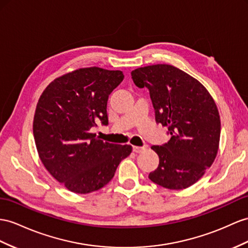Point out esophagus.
<instances>
[{
  "label": "esophagus",
  "mask_w": 248,
  "mask_h": 248,
  "mask_svg": "<svg viewBox=\"0 0 248 248\" xmlns=\"http://www.w3.org/2000/svg\"><path fill=\"white\" fill-rule=\"evenodd\" d=\"M144 150H145V147H136V145L133 147V151H134L135 153H141V152H143Z\"/></svg>",
  "instance_id": "esophagus-1"
}]
</instances>
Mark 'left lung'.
Here are the masks:
<instances>
[{
  "label": "left lung",
  "instance_id": "obj_1",
  "mask_svg": "<svg viewBox=\"0 0 248 248\" xmlns=\"http://www.w3.org/2000/svg\"><path fill=\"white\" fill-rule=\"evenodd\" d=\"M134 84L147 87L158 124L168 126L170 139L151 149L159 166L149 178L169 189H183L198 181L217 156L220 116L212 95L199 80L167 63L137 68Z\"/></svg>",
  "mask_w": 248,
  "mask_h": 248
}]
</instances>
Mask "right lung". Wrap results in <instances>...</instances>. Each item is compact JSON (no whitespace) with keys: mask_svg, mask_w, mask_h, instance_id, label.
Here are the masks:
<instances>
[{"mask_svg":"<svg viewBox=\"0 0 248 248\" xmlns=\"http://www.w3.org/2000/svg\"><path fill=\"white\" fill-rule=\"evenodd\" d=\"M124 79L119 70L79 68L46 87L37 101L33 135L48 172L70 192L89 194L111 181L130 144L100 140L90 132L108 124L107 101Z\"/></svg>","mask_w":248,"mask_h":248,"instance_id":"add662e5","label":"right lung"}]
</instances>
